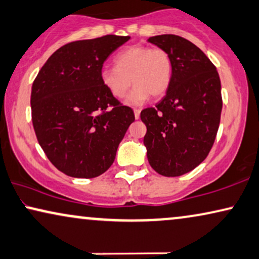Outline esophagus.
Wrapping results in <instances>:
<instances>
[{
    "mask_svg": "<svg viewBox=\"0 0 259 259\" xmlns=\"http://www.w3.org/2000/svg\"><path fill=\"white\" fill-rule=\"evenodd\" d=\"M140 116V109H134V117L136 119H139Z\"/></svg>",
    "mask_w": 259,
    "mask_h": 259,
    "instance_id": "obj_1",
    "label": "esophagus"
}]
</instances>
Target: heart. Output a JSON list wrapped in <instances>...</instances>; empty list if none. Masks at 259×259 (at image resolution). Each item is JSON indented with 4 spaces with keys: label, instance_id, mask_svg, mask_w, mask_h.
Wrapping results in <instances>:
<instances>
[{
    "label": "heart",
    "instance_id": "1",
    "mask_svg": "<svg viewBox=\"0 0 259 259\" xmlns=\"http://www.w3.org/2000/svg\"><path fill=\"white\" fill-rule=\"evenodd\" d=\"M114 64L115 68L102 69L101 83L115 99H123L133 83L126 99L130 106L143 105L151 94L156 97L164 95L172 80V58L164 49L128 46L114 57Z\"/></svg>",
    "mask_w": 259,
    "mask_h": 259
}]
</instances>
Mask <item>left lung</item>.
<instances>
[{
	"label": "left lung",
	"mask_w": 259,
	"mask_h": 259,
	"mask_svg": "<svg viewBox=\"0 0 259 259\" xmlns=\"http://www.w3.org/2000/svg\"><path fill=\"white\" fill-rule=\"evenodd\" d=\"M147 41L169 52L174 73L162 101L140 113L147 128L144 145L154 171L181 176L206 159L215 140L223 109L219 73L208 57L182 36L154 35Z\"/></svg>",
	"instance_id": "left-lung-1"
}]
</instances>
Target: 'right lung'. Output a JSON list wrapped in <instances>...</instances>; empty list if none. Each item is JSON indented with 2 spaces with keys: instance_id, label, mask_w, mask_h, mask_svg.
Instances as JSON below:
<instances>
[{
  "instance_id": "add662e5",
  "label": "right lung",
  "mask_w": 259,
  "mask_h": 259,
  "mask_svg": "<svg viewBox=\"0 0 259 259\" xmlns=\"http://www.w3.org/2000/svg\"><path fill=\"white\" fill-rule=\"evenodd\" d=\"M130 36L105 35L69 42L44 64L32 85V121L36 139L59 171L94 179L107 171L134 121L102 85L103 63Z\"/></svg>"
}]
</instances>
